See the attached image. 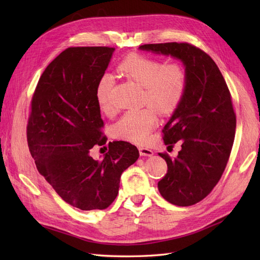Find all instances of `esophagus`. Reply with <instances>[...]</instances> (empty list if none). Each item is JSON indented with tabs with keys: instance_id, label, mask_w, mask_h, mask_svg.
Instances as JSON below:
<instances>
[{
	"instance_id": "1",
	"label": "esophagus",
	"mask_w": 260,
	"mask_h": 260,
	"mask_svg": "<svg viewBox=\"0 0 260 260\" xmlns=\"http://www.w3.org/2000/svg\"><path fill=\"white\" fill-rule=\"evenodd\" d=\"M139 151H140V155L141 156H152L154 154V152L152 149H149L147 147H143V146H140L139 147Z\"/></svg>"
}]
</instances>
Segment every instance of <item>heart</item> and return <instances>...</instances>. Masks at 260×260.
I'll list each match as a JSON object with an SVG mask.
<instances>
[{
  "mask_svg": "<svg viewBox=\"0 0 260 260\" xmlns=\"http://www.w3.org/2000/svg\"><path fill=\"white\" fill-rule=\"evenodd\" d=\"M117 70L144 86L143 104L149 107L125 113L113 127L117 139L143 144L157 124L156 112L161 116L174 113L183 101L187 88V73L180 62H167L147 55L133 53L125 56ZM113 78L104 75L96 86V100L101 111L111 114Z\"/></svg>",
  "mask_w": 260,
  "mask_h": 260,
  "instance_id": "heart-1",
  "label": "heart"
}]
</instances>
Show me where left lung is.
<instances>
[{
	"instance_id": "8db88e82",
	"label": "left lung",
	"mask_w": 260,
	"mask_h": 260,
	"mask_svg": "<svg viewBox=\"0 0 260 260\" xmlns=\"http://www.w3.org/2000/svg\"><path fill=\"white\" fill-rule=\"evenodd\" d=\"M140 49L170 55L185 66V95L162 129L165 144L172 148L179 141L181 151L176 158L158 154L168 167L158 190L174 205H194L217 185L231 154L237 116L229 88L209 55L190 43L143 44Z\"/></svg>"
}]
</instances>
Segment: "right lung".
Segmentation results:
<instances>
[{"label": "right lung", "instance_id": "obj_1", "mask_svg": "<svg viewBox=\"0 0 260 260\" xmlns=\"http://www.w3.org/2000/svg\"><path fill=\"white\" fill-rule=\"evenodd\" d=\"M114 50L74 46L62 51L45 68L31 99L30 154L60 198L81 210L111 205L121 174L140 155L125 141L109 142L103 160L90 155L94 146L107 142L95 92Z\"/></svg>", "mask_w": 260, "mask_h": 260}]
</instances>
